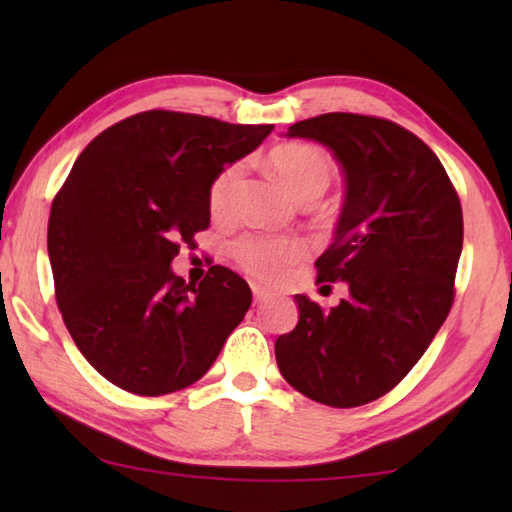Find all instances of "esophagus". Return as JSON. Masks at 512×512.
Segmentation results:
<instances>
[{"mask_svg": "<svg viewBox=\"0 0 512 512\" xmlns=\"http://www.w3.org/2000/svg\"><path fill=\"white\" fill-rule=\"evenodd\" d=\"M253 296H255V302H266L268 298H271V291L268 289H264V287H259V284H253Z\"/></svg>", "mask_w": 512, "mask_h": 512, "instance_id": "esophagus-1", "label": "esophagus"}]
</instances>
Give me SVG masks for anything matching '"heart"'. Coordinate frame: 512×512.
<instances>
[{
    "label": "heart",
    "instance_id": "b5f03b06",
    "mask_svg": "<svg viewBox=\"0 0 512 512\" xmlns=\"http://www.w3.org/2000/svg\"><path fill=\"white\" fill-rule=\"evenodd\" d=\"M271 169L300 203L323 196L336 176V167L325 151L309 144H284L268 155ZM244 178V162L225 167L210 189L214 216H228L235 207L237 189ZM235 257L250 275L275 280L302 257V246L287 237H244L235 244Z\"/></svg>",
    "mask_w": 512,
    "mask_h": 512
}]
</instances>
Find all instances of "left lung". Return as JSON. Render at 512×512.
Segmentation results:
<instances>
[{"label": "left lung", "mask_w": 512, "mask_h": 512, "mask_svg": "<svg viewBox=\"0 0 512 512\" xmlns=\"http://www.w3.org/2000/svg\"><path fill=\"white\" fill-rule=\"evenodd\" d=\"M284 137L323 144L341 164V216L316 268L318 282H345L350 296L332 309L296 296L277 368L314 402L368 404L409 375L452 309L461 201L436 153L388 119L327 112Z\"/></svg>", "instance_id": "obj_1"}]
</instances>
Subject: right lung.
I'll use <instances>...</instances> for the list:
<instances>
[{
  "mask_svg": "<svg viewBox=\"0 0 512 512\" xmlns=\"http://www.w3.org/2000/svg\"><path fill=\"white\" fill-rule=\"evenodd\" d=\"M271 124L149 110L94 137L49 214L56 300L76 348L110 384L167 395L201 379L253 302L212 266L185 282L171 262L210 225V189Z\"/></svg>",
  "mask_w": 512,
  "mask_h": 512,
  "instance_id": "1",
  "label": "right lung"
}]
</instances>
